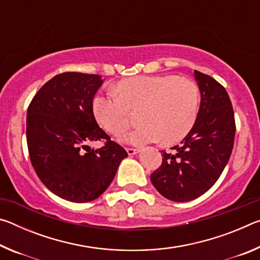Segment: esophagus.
Masks as SVG:
<instances>
[{"label": "esophagus", "mask_w": 260, "mask_h": 260, "mask_svg": "<svg viewBox=\"0 0 260 260\" xmlns=\"http://www.w3.org/2000/svg\"><path fill=\"white\" fill-rule=\"evenodd\" d=\"M126 151L129 156H133V155H135V153H138L140 151V149L139 148H126Z\"/></svg>", "instance_id": "obj_1"}]
</instances>
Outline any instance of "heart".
Returning a JSON list of instances; mask_svg holds the SVG:
<instances>
[{
	"label": "heart",
	"instance_id": "obj_1",
	"mask_svg": "<svg viewBox=\"0 0 260 260\" xmlns=\"http://www.w3.org/2000/svg\"><path fill=\"white\" fill-rule=\"evenodd\" d=\"M113 93L94 99L96 119L110 134L120 136L129 128V113L138 111L140 126L124 138L132 144L179 142L192 129L199 114L200 89L189 78L134 77L118 82Z\"/></svg>",
	"mask_w": 260,
	"mask_h": 260
}]
</instances>
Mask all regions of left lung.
Here are the masks:
<instances>
[{
  "instance_id": "8db88e82",
  "label": "left lung",
  "mask_w": 260,
  "mask_h": 260,
  "mask_svg": "<svg viewBox=\"0 0 260 260\" xmlns=\"http://www.w3.org/2000/svg\"><path fill=\"white\" fill-rule=\"evenodd\" d=\"M195 78L201 105L192 129L171 151L161 150L160 166L151 173L153 186L167 200L188 202L217 182L234 147L235 117L221 83L199 71Z\"/></svg>"
}]
</instances>
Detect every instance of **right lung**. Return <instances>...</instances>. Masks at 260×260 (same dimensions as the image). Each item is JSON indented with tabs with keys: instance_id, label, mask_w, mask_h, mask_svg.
Wrapping results in <instances>:
<instances>
[{
	"instance_id": "1",
	"label": "right lung",
	"mask_w": 260,
	"mask_h": 260,
	"mask_svg": "<svg viewBox=\"0 0 260 260\" xmlns=\"http://www.w3.org/2000/svg\"><path fill=\"white\" fill-rule=\"evenodd\" d=\"M102 83L98 74H57L27 109L26 140L35 173L55 195L74 203L102 195L127 157L95 119L94 96ZM96 140L104 142L102 148L86 146Z\"/></svg>"
}]
</instances>
